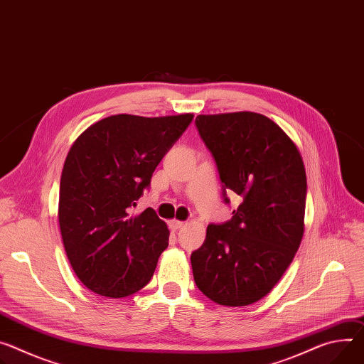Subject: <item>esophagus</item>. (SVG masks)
<instances>
[{
	"label": "esophagus",
	"instance_id": "obj_1",
	"mask_svg": "<svg viewBox=\"0 0 364 364\" xmlns=\"http://www.w3.org/2000/svg\"><path fill=\"white\" fill-rule=\"evenodd\" d=\"M184 225H186V222H181V220H177V219L170 220V228H171V229H174V230L181 229Z\"/></svg>",
	"mask_w": 364,
	"mask_h": 364
}]
</instances>
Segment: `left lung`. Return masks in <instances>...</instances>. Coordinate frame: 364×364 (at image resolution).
Listing matches in <instances>:
<instances>
[{
	"label": "left lung",
	"mask_w": 364,
	"mask_h": 364,
	"mask_svg": "<svg viewBox=\"0 0 364 364\" xmlns=\"http://www.w3.org/2000/svg\"><path fill=\"white\" fill-rule=\"evenodd\" d=\"M196 124L225 193L234 191L242 203L230 220L208 226L203 245L191 254L194 282L219 305L247 306L272 291L301 245L304 159L286 132L259 113L199 114Z\"/></svg>",
	"instance_id": "left-lung-1"
}]
</instances>
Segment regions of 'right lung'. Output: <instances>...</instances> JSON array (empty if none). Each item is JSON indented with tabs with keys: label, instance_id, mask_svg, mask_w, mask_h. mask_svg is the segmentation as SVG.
<instances>
[{
	"label": "right lung",
	"instance_id": "obj_1",
	"mask_svg": "<svg viewBox=\"0 0 364 364\" xmlns=\"http://www.w3.org/2000/svg\"><path fill=\"white\" fill-rule=\"evenodd\" d=\"M191 120V113L114 114L73 144L60 176L58 219L71 267L91 291L117 299L151 280L170 230L154 209L136 216L130 209Z\"/></svg>",
	"mask_w": 364,
	"mask_h": 364
}]
</instances>
